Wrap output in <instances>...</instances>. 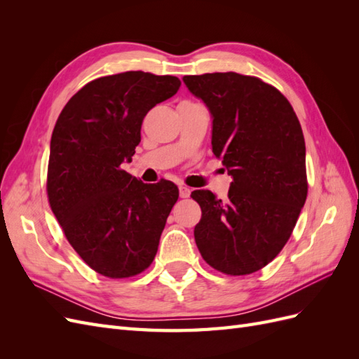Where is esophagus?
Returning <instances> with one entry per match:
<instances>
[{
  "instance_id": "esophagus-1",
  "label": "esophagus",
  "mask_w": 359,
  "mask_h": 359,
  "mask_svg": "<svg viewBox=\"0 0 359 359\" xmlns=\"http://www.w3.org/2000/svg\"><path fill=\"white\" fill-rule=\"evenodd\" d=\"M190 193H191V190H190L189 187H184V186H181V187H180V196H181L182 199L189 198V196H190Z\"/></svg>"
}]
</instances>
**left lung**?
I'll return each mask as SVG.
<instances>
[{"label": "left lung", "instance_id": "left-lung-1", "mask_svg": "<svg viewBox=\"0 0 359 359\" xmlns=\"http://www.w3.org/2000/svg\"><path fill=\"white\" fill-rule=\"evenodd\" d=\"M212 118V153L232 177L227 201L194 190L202 219L194 241L229 276L256 273L285 247L307 199L306 142L290 103L273 85L240 73L184 76Z\"/></svg>", "mask_w": 359, "mask_h": 359}]
</instances>
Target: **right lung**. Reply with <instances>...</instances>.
<instances>
[{
	"instance_id": "add662e5",
	"label": "right lung",
	"mask_w": 359,
	"mask_h": 359,
	"mask_svg": "<svg viewBox=\"0 0 359 359\" xmlns=\"http://www.w3.org/2000/svg\"><path fill=\"white\" fill-rule=\"evenodd\" d=\"M177 76L126 72L94 79L61 111L50 139L48 199L70 245L109 278L153 262L175 184H145L123 169L140 142L149 109L175 95Z\"/></svg>"
}]
</instances>
